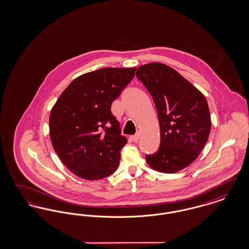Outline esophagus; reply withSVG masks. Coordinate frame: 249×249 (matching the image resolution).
Here are the masks:
<instances>
[{"label": "esophagus", "mask_w": 249, "mask_h": 249, "mask_svg": "<svg viewBox=\"0 0 249 249\" xmlns=\"http://www.w3.org/2000/svg\"><path fill=\"white\" fill-rule=\"evenodd\" d=\"M139 138H140V133H138V132H137L136 134L130 136V139H131L133 142H137V141L139 140Z\"/></svg>", "instance_id": "34e87169"}]
</instances>
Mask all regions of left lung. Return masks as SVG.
Wrapping results in <instances>:
<instances>
[{"instance_id": "obj_1", "label": "left lung", "mask_w": 249, "mask_h": 249, "mask_svg": "<svg viewBox=\"0 0 249 249\" xmlns=\"http://www.w3.org/2000/svg\"><path fill=\"white\" fill-rule=\"evenodd\" d=\"M136 76L153 98L160 128L158 151L145 155L146 162L158 172L177 173L198 158L208 140L211 118L207 102L201 91L165 64L140 66Z\"/></svg>"}]
</instances>
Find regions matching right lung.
<instances>
[{
  "instance_id": "1",
  "label": "right lung",
  "mask_w": 249,
  "mask_h": 249,
  "mask_svg": "<svg viewBox=\"0 0 249 249\" xmlns=\"http://www.w3.org/2000/svg\"><path fill=\"white\" fill-rule=\"evenodd\" d=\"M136 68H102L75 78L60 94L49 117L50 139L60 160L88 180L118 169L127 139L120 135L112 103L134 77Z\"/></svg>"
}]
</instances>
